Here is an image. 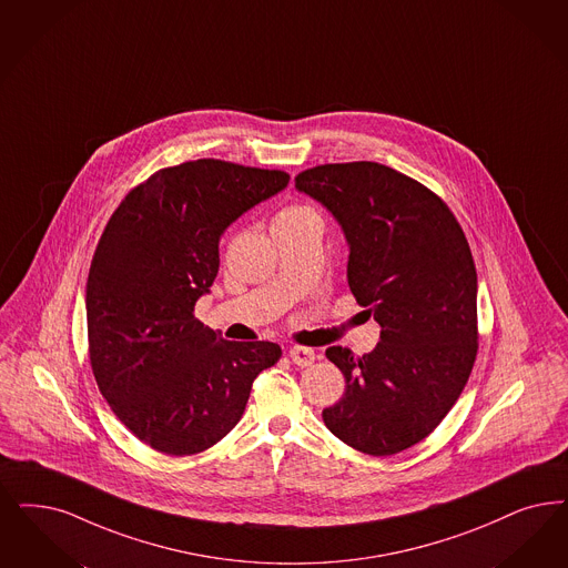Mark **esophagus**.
Masks as SVG:
<instances>
[{"instance_id":"34e87169","label":"esophagus","mask_w":568,"mask_h":568,"mask_svg":"<svg viewBox=\"0 0 568 568\" xmlns=\"http://www.w3.org/2000/svg\"><path fill=\"white\" fill-rule=\"evenodd\" d=\"M288 356H291L294 364L301 366V368L312 366L315 362V352L312 347H293V349L288 352Z\"/></svg>"}]
</instances>
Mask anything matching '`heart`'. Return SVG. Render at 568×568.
I'll use <instances>...</instances> for the list:
<instances>
[{"instance_id":"obj_1","label":"heart","mask_w":568,"mask_h":568,"mask_svg":"<svg viewBox=\"0 0 568 568\" xmlns=\"http://www.w3.org/2000/svg\"><path fill=\"white\" fill-rule=\"evenodd\" d=\"M312 216H317V214L307 206H288V209L277 212L274 225H291V223L303 221V219H312Z\"/></svg>"}]
</instances>
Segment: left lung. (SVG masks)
Wrapping results in <instances>:
<instances>
[{"label":"left lung","instance_id":"1","mask_svg":"<svg viewBox=\"0 0 568 568\" xmlns=\"http://www.w3.org/2000/svg\"><path fill=\"white\" fill-rule=\"evenodd\" d=\"M294 187L338 223L349 288L381 326L362 357L326 349L345 394L322 419L356 450L396 455L438 427L471 373L478 277L469 244L438 195L383 164L315 166Z\"/></svg>","mask_w":568,"mask_h":568}]
</instances>
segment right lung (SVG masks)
Here are the masks:
<instances>
[{"instance_id": "1", "label": "right lung", "mask_w": 568, "mask_h": 568, "mask_svg": "<svg viewBox=\"0 0 568 568\" xmlns=\"http://www.w3.org/2000/svg\"><path fill=\"white\" fill-rule=\"evenodd\" d=\"M280 170L195 160L130 191L97 246L85 288L90 362L128 429L166 455H195L242 419L277 343L227 341L193 317L219 274V240L288 187Z\"/></svg>"}]
</instances>
